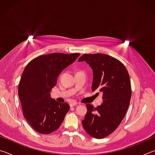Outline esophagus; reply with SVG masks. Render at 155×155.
<instances>
[{"label": "esophagus", "instance_id": "34e87169", "mask_svg": "<svg viewBox=\"0 0 155 155\" xmlns=\"http://www.w3.org/2000/svg\"><path fill=\"white\" fill-rule=\"evenodd\" d=\"M77 103H76V102H72V103H70V106L72 107H74L75 105H77Z\"/></svg>", "mask_w": 155, "mask_h": 155}]
</instances>
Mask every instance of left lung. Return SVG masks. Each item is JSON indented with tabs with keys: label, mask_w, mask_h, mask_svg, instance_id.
<instances>
[{
	"label": "left lung",
	"mask_w": 155,
	"mask_h": 155,
	"mask_svg": "<svg viewBox=\"0 0 155 155\" xmlns=\"http://www.w3.org/2000/svg\"><path fill=\"white\" fill-rule=\"evenodd\" d=\"M78 61L92 69L91 90L101 91L103 99L97 107L86 104L83 127L91 137L103 139L118 127L127 114L131 98L129 74L121 61L105 54H84Z\"/></svg>",
	"instance_id": "left-lung-1"
}]
</instances>
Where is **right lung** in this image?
I'll return each instance as SVG.
<instances>
[{"label":"right lung","mask_w":155,"mask_h":155,"mask_svg":"<svg viewBox=\"0 0 155 155\" xmlns=\"http://www.w3.org/2000/svg\"><path fill=\"white\" fill-rule=\"evenodd\" d=\"M80 53H51L39 56L25 67L18 85L23 115L36 132L50 134L58 129L70 109L66 103L51 98L57 77Z\"/></svg>","instance_id":"1"}]
</instances>
